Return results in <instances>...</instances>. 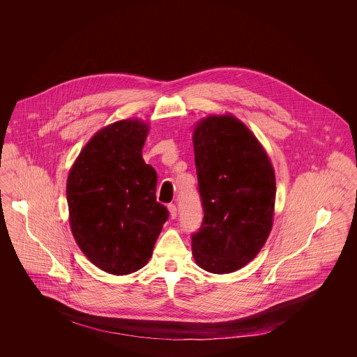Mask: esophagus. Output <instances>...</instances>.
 <instances>
[{
    "instance_id": "34e87169",
    "label": "esophagus",
    "mask_w": 357,
    "mask_h": 357,
    "mask_svg": "<svg viewBox=\"0 0 357 357\" xmlns=\"http://www.w3.org/2000/svg\"><path fill=\"white\" fill-rule=\"evenodd\" d=\"M167 208H169L170 217H172V218H176V217H177V207H176V204H170L167 206Z\"/></svg>"
}]
</instances>
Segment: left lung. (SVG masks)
<instances>
[{"label":"left lung","mask_w":357,"mask_h":357,"mask_svg":"<svg viewBox=\"0 0 357 357\" xmlns=\"http://www.w3.org/2000/svg\"><path fill=\"white\" fill-rule=\"evenodd\" d=\"M204 221L192 234L197 264L211 273L248 265L273 222L276 181L272 163L249 128L234 115H210L194 130Z\"/></svg>","instance_id":"1"}]
</instances>
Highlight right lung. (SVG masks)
<instances>
[{
	"mask_svg": "<svg viewBox=\"0 0 357 357\" xmlns=\"http://www.w3.org/2000/svg\"><path fill=\"white\" fill-rule=\"evenodd\" d=\"M149 125L136 119L99 130L67 178L70 227L77 245L104 272L128 275L153 255L169 217L156 202L158 176L142 156Z\"/></svg>",
	"mask_w": 357,
	"mask_h": 357,
	"instance_id": "add662e5",
	"label": "right lung"
}]
</instances>
